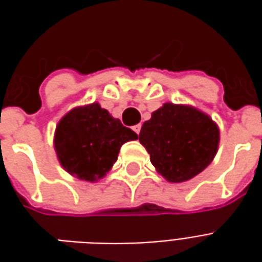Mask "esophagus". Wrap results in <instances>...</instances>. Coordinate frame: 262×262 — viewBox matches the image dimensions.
I'll return each instance as SVG.
<instances>
[{
	"label": "esophagus",
	"instance_id": "esophagus-1",
	"mask_svg": "<svg viewBox=\"0 0 262 262\" xmlns=\"http://www.w3.org/2000/svg\"><path fill=\"white\" fill-rule=\"evenodd\" d=\"M140 129H142V125H135V126H133V130H135V133H137V135L140 133Z\"/></svg>",
	"mask_w": 262,
	"mask_h": 262
}]
</instances>
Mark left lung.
<instances>
[{
    "mask_svg": "<svg viewBox=\"0 0 262 262\" xmlns=\"http://www.w3.org/2000/svg\"><path fill=\"white\" fill-rule=\"evenodd\" d=\"M139 142L168 182H185L208 167L217 153L219 126L191 105L165 102L146 120Z\"/></svg>",
    "mask_w": 262,
    "mask_h": 262,
    "instance_id": "left-lung-1",
    "label": "left lung"
}]
</instances>
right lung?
I'll return each mask as SVG.
<instances>
[{
	"instance_id": "right-lung-1",
	"label": "right lung",
	"mask_w": 262,
	"mask_h": 262,
	"mask_svg": "<svg viewBox=\"0 0 262 262\" xmlns=\"http://www.w3.org/2000/svg\"><path fill=\"white\" fill-rule=\"evenodd\" d=\"M136 139L135 132L94 102L73 108L60 119L53 144L70 176L97 182L112 168L122 144Z\"/></svg>"
}]
</instances>
